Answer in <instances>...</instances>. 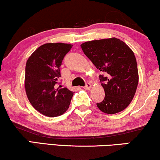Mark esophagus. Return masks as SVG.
Segmentation results:
<instances>
[{
  "label": "esophagus",
  "instance_id": "34e87169",
  "mask_svg": "<svg viewBox=\"0 0 160 160\" xmlns=\"http://www.w3.org/2000/svg\"><path fill=\"white\" fill-rule=\"evenodd\" d=\"M84 89H86V90H90L92 88V86H91V84L89 83V82H87V83L86 84V86H84Z\"/></svg>",
  "mask_w": 160,
  "mask_h": 160
}]
</instances>
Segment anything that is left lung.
Returning <instances> with one entry per match:
<instances>
[{"mask_svg":"<svg viewBox=\"0 0 160 160\" xmlns=\"http://www.w3.org/2000/svg\"><path fill=\"white\" fill-rule=\"evenodd\" d=\"M80 47L100 75L105 98L97 106L107 114H115L127 108L135 95L138 82L137 63L133 51L119 38L92 40Z\"/></svg>","mask_w":160,"mask_h":160,"instance_id":"left-lung-1","label":"left lung"}]
</instances>
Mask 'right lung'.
Instances as JSON below:
<instances>
[{"label":"right lung","instance_id":"right-lung-1","mask_svg":"<svg viewBox=\"0 0 160 160\" xmlns=\"http://www.w3.org/2000/svg\"><path fill=\"white\" fill-rule=\"evenodd\" d=\"M72 45L46 43L30 56L25 67L24 87L32 107L45 116L57 117L69 108L74 92L57 88L60 77L59 67Z\"/></svg>","mask_w":160,"mask_h":160}]
</instances>
